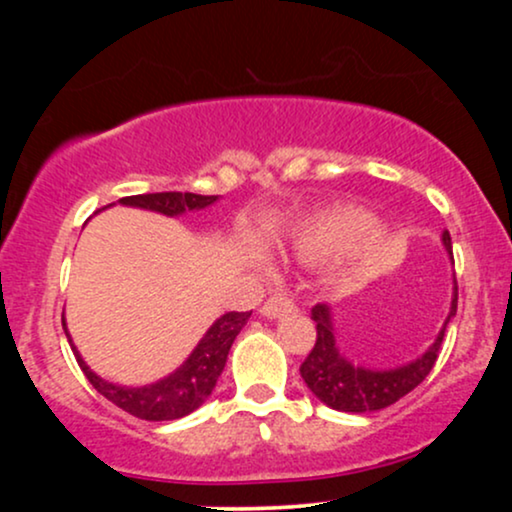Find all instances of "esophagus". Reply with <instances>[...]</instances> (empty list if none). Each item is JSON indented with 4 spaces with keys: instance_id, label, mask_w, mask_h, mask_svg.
Segmentation results:
<instances>
[{
    "instance_id": "obj_1",
    "label": "esophagus",
    "mask_w": 512,
    "mask_h": 512,
    "mask_svg": "<svg viewBox=\"0 0 512 512\" xmlns=\"http://www.w3.org/2000/svg\"><path fill=\"white\" fill-rule=\"evenodd\" d=\"M293 310H296V305H293L291 298H286L284 293H274V296L262 305L260 313L264 317H281V315L293 313Z\"/></svg>"
}]
</instances>
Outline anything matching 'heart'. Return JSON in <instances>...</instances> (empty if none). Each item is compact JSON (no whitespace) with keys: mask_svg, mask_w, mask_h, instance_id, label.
Listing matches in <instances>:
<instances>
[{"mask_svg":"<svg viewBox=\"0 0 512 512\" xmlns=\"http://www.w3.org/2000/svg\"><path fill=\"white\" fill-rule=\"evenodd\" d=\"M380 233L375 216L361 209H342L303 221L289 238V250L298 260H325L368 243Z\"/></svg>","mask_w":512,"mask_h":512,"instance_id":"obj_1","label":"heart"}]
</instances>
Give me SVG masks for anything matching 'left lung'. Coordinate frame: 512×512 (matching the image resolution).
<instances>
[{
  "mask_svg": "<svg viewBox=\"0 0 512 512\" xmlns=\"http://www.w3.org/2000/svg\"><path fill=\"white\" fill-rule=\"evenodd\" d=\"M443 245L452 257V240L448 231H443ZM455 313L457 286L443 330L438 332L436 342L428 346L424 354L416 358V361L404 363V366L370 370L363 366H354L351 361H346L344 354H339L337 339H334L332 310L325 303H317L313 308L317 339L313 351L301 363V378L320 402H325L327 407L337 411L368 414V411L390 407L397 399L409 395L416 385L424 383L426 375L436 366L440 346H443L445 327H448V322L455 317Z\"/></svg>",
  "mask_w": 512,
  "mask_h": 512,
  "instance_id": "8db88e82",
  "label": "left lung"
}]
</instances>
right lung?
Here are the masks:
<instances>
[{
	"mask_svg": "<svg viewBox=\"0 0 512 512\" xmlns=\"http://www.w3.org/2000/svg\"><path fill=\"white\" fill-rule=\"evenodd\" d=\"M219 195H195V192H154V195H132L122 197L120 204L125 207H139L146 211H158V214L166 216H180L185 211H199L209 204H214ZM113 207V204H110ZM250 313H226L221 315L214 325L209 327L207 334L199 339L187 361L180 368H175L173 373L166 375L163 380L144 385V387H122L115 383H108L101 375L93 373L86 366V361L81 358L76 346L72 344V337L67 339L72 344V351L79 361L81 370L88 378V383L96 387L105 399L115 404V407L125 409L127 414L137 416L144 421H173L182 419V416L192 414L197 407H202V402L211 395V390L216 387V380L223 373L226 366L228 351H231L233 339L238 337V332L243 330L245 322H248ZM62 327L64 317H62Z\"/></svg>",
	"mask_w": 512,
	"mask_h": 512,
	"instance_id": "1",
	"label": "right lung"
}]
</instances>
